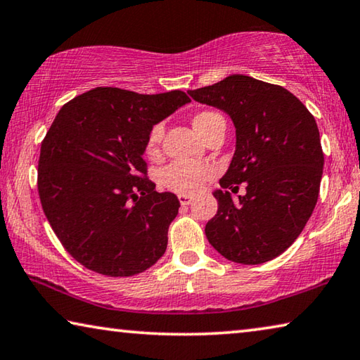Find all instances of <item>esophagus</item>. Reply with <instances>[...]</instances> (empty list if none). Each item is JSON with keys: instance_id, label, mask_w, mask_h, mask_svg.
I'll return each mask as SVG.
<instances>
[{"instance_id": "esophagus-1", "label": "esophagus", "mask_w": 360, "mask_h": 360, "mask_svg": "<svg viewBox=\"0 0 360 360\" xmlns=\"http://www.w3.org/2000/svg\"><path fill=\"white\" fill-rule=\"evenodd\" d=\"M178 198H179V202H181V205H191V203L193 202V197H191V195H187V193H179V195H178Z\"/></svg>"}]
</instances>
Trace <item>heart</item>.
<instances>
[{
	"mask_svg": "<svg viewBox=\"0 0 360 360\" xmlns=\"http://www.w3.org/2000/svg\"><path fill=\"white\" fill-rule=\"evenodd\" d=\"M221 115L214 112H200L193 117V128L202 136L207 133L210 124ZM163 138V124H155L150 129L147 138V153L153 155L158 150L160 142ZM214 176V168L210 163L203 162H174L163 169L162 184L169 191L178 193H195Z\"/></svg>",
	"mask_w": 360,
	"mask_h": 360,
	"instance_id": "b5f03b06",
	"label": "heart"
}]
</instances>
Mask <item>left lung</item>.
<instances>
[{
    "label": "left lung",
    "mask_w": 360,
    "mask_h": 360,
    "mask_svg": "<svg viewBox=\"0 0 360 360\" xmlns=\"http://www.w3.org/2000/svg\"><path fill=\"white\" fill-rule=\"evenodd\" d=\"M187 93L224 110L236 127V152L219 179L222 189L213 192L218 213L205 226L208 242L238 264L277 258L317 203L323 152L316 120L290 91L247 75ZM242 181L248 193L232 199L226 189Z\"/></svg>",
    "instance_id": "obj_1"
}]
</instances>
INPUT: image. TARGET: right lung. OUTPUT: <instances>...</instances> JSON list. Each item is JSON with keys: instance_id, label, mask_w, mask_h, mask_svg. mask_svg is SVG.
I'll return each mask as SVG.
<instances>
[{"instance_id": "right-lung-1", "label": "right lung", "mask_w": 360, "mask_h": 360, "mask_svg": "<svg viewBox=\"0 0 360 360\" xmlns=\"http://www.w3.org/2000/svg\"><path fill=\"white\" fill-rule=\"evenodd\" d=\"M191 99L96 88L57 113L41 142L38 193L64 248L108 277L144 272L162 258L181 203L146 178L150 129Z\"/></svg>"}]
</instances>
